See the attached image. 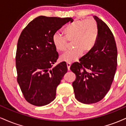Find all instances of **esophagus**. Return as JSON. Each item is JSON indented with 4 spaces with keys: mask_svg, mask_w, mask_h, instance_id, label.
<instances>
[{
    "mask_svg": "<svg viewBox=\"0 0 126 126\" xmlns=\"http://www.w3.org/2000/svg\"><path fill=\"white\" fill-rule=\"evenodd\" d=\"M66 64H67V67L68 70H70V66H71V64L70 63H66Z\"/></svg>",
    "mask_w": 126,
    "mask_h": 126,
    "instance_id": "obj_1",
    "label": "esophagus"
}]
</instances>
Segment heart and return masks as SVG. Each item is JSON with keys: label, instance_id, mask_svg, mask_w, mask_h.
Here are the masks:
<instances>
[{"label": "heart", "instance_id": "obj_1", "mask_svg": "<svg viewBox=\"0 0 126 126\" xmlns=\"http://www.w3.org/2000/svg\"><path fill=\"white\" fill-rule=\"evenodd\" d=\"M98 27L92 19H76L70 23L63 30L64 36L54 33L52 43L57 51L62 52L67 48L68 42H72L73 49L68 50L60 56L62 61L67 63L77 61L83 52H90L97 41Z\"/></svg>", "mask_w": 126, "mask_h": 126}]
</instances>
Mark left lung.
I'll list each match as a JSON object with an SVG mask.
<instances>
[{"instance_id":"8db88e82","label":"left lung","mask_w":126,"mask_h":126,"mask_svg":"<svg viewBox=\"0 0 126 126\" xmlns=\"http://www.w3.org/2000/svg\"><path fill=\"white\" fill-rule=\"evenodd\" d=\"M98 27L94 47L71 65L76 75L72 83L75 97L84 104L96 103L110 90L117 64V50L113 33L106 24L94 16Z\"/></svg>"}]
</instances>
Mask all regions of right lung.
<instances>
[{
  "label": "right lung",
  "instance_id": "1",
  "mask_svg": "<svg viewBox=\"0 0 126 126\" xmlns=\"http://www.w3.org/2000/svg\"><path fill=\"white\" fill-rule=\"evenodd\" d=\"M72 18L40 16L22 30L16 54L17 80L26 100L43 106L54 100L56 89L67 72L66 62L54 67L59 54L52 36Z\"/></svg>",
  "mask_w": 126,
  "mask_h": 126
}]
</instances>
